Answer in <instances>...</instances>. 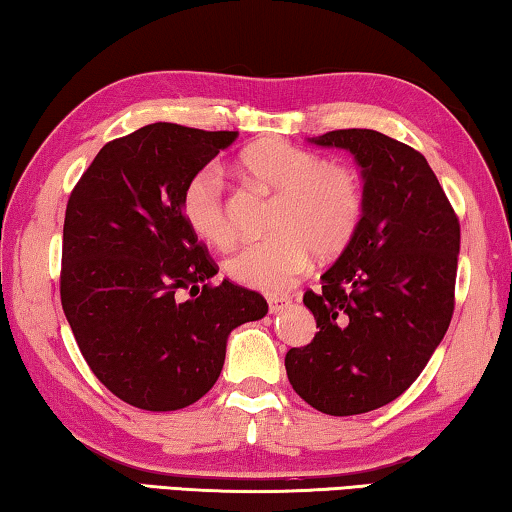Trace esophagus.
<instances>
[{
	"instance_id": "esophagus-1",
	"label": "esophagus",
	"mask_w": 512,
	"mask_h": 512,
	"mask_svg": "<svg viewBox=\"0 0 512 512\" xmlns=\"http://www.w3.org/2000/svg\"><path fill=\"white\" fill-rule=\"evenodd\" d=\"M289 303H291V300L285 298V296H271L269 298V310H271V314H278V312L285 310V307H289Z\"/></svg>"
}]
</instances>
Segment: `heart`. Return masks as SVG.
Listing matches in <instances>:
<instances>
[{
	"instance_id": "b5f03b06",
	"label": "heart",
	"mask_w": 512,
	"mask_h": 512,
	"mask_svg": "<svg viewBox=\"0 0 512 512\" xmlns=\"http://www.w3.org/2000/svg\"><path fill=\"white\" fill-rule=\"evenodd\" d=\"M239 164L250 182L275 196L269 221L273 237L248 243L227 259V273L239 285L282 294L305 271L310 253L319 259L337 257L358 234L364 191L353 168L323 161L287 141L250 145ZM182 209L200 239L214 246L232 243L234 227L216 168L207 166L191 177Z\"/></svg>"
}]
</instances>
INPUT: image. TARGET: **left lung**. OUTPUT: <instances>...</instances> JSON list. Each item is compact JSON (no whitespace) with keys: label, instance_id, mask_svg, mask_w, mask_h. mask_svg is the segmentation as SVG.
I'll use <instances>...</instances> for the list:
<instances>
[{"label":"left lung","instance_id":"8db88e82","mask_svg":"<svg viewBox=\"0 0 512 512\" xmlns=\"http://www.w3.org/2000/svg\"><path fill=\"white\" fill-rule=\"evenodd\" d=\"M351 152L364 214L353 241L303 303L316 319L285 358L291 387L335 417L383 408L415 383L453 314L460 225L424 154L373 129L307 139Z\"/></svg>","mask_w":512,"mask_h":512}]
</instances>
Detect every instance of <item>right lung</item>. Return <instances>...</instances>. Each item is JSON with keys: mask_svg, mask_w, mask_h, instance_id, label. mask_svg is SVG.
<instances>
[{"mask_svg": "<svg viewBox=\"0 0 512 512\" xmlns=\"http://www.w3.org/2000/svg\"><path fill=\"white\" fill-rule=\"evenodd\" d=\"M239 132L145 125L104 145L70 193L61 305L97 380L141 410H180L221 376L230 332L264 319L184 218L186 184ZM190 291L182 301L179 291Z\"/></svg>", "mask_w": 512, "mask_h": 512, "instance_id": "right-lung-1", "label": "right lung"}]
</instances>
